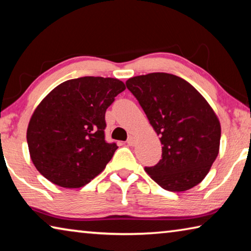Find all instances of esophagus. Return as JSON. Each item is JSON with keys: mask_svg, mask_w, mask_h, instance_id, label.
I'll use <instances>...</instances> for the list:
<instances>
[{"mask_svg": "<svg viewBox=\"0 0 251 251\" xmlns=\"http://www.w3.org/2000/svg\"><path fill=\"white\" fill-rule=\"evenodd\" d=\"M135 143H136V139H135L134 136H129L128 139H127V145H128V146H134Z\"/></svg>", "mask_w": 251, "mask_h": 251, "instance_id": "34e87169", "label": "esophagus"}]
</instances>
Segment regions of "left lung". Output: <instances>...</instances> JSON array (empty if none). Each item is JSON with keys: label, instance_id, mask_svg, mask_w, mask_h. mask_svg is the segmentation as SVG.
Returning <instances> with one entry per match:
<instances>
[{"label": "left lung", "instance_id": "1", "mask_svg": "<svg viewBox=\"0 0 251 251\" xmlns=\"http://www.w3.org/2000/svg\"><path fill=\"white\" fill-rule=\"evenodd\" d=\"M152 128L160 136L159 163L145 171L161 188L185 192L202 181L217 158L222 127L201 93L187 80L168 73L127 79Z\"/></svg>", "mask_w": 251, "mask_h": 251}]
</instances>
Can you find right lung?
I'll use <instances>...</instances> for the list:
<instances>
[{
    "instance_id": "obj_1",
    "label": "right lung",
    "mask_w": 251,
    "mask_h": 251,
    "mask_svg": "<svg viewBox=\"0 0 251 251\" xmlns=\"http://www.w3.org/2000/svg\"><path fill=\"white\" fill-rule=\"evenodd\" d=\"M112 77L69 79L50 91L29 120V156L46 179L79 188L104 171L117 150L105 141V113L125 90Z\"/></svg>"
}]
</instances>
